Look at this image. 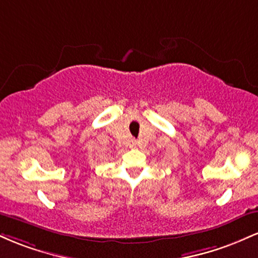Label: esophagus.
Here are the masks:
<instances>
[{
    "mask_svg": "<svg viewBox=\"0 0 258 258\" xmlns=\"http://www.w3.org/2000/svg\"><path fill=\"white\" fill-rule=\"evenodd\" d=\"M133 146H135V147H136V143H133Z\"/></svg>",
    "mask_w": 258,
    "mask_h": 258,
    "instance_id": "34e87169",
    "label": "esophagus"
}]
</instances>
